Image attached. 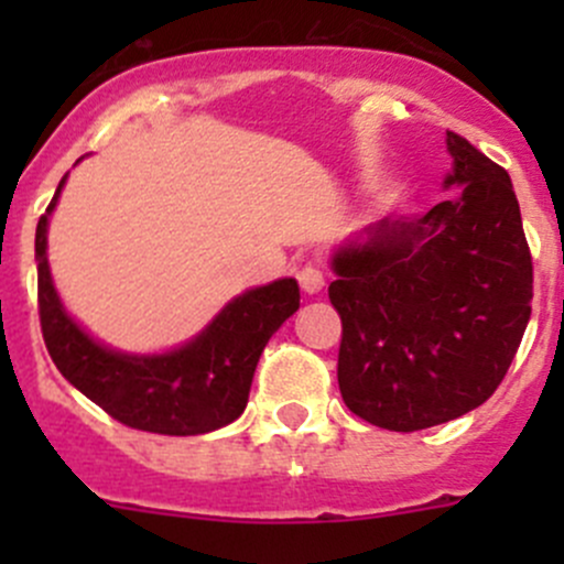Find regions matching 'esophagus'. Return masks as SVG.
<instances>
[{"instance_id": "obj_1", "label": "esophagus", "mask_w": 564, "mask_h": 564, "mask_svg": "<svg viewBox=\"0 0 564 564\" xmlns=\"http://www.w3.org/2000/svg\"><path fill=\"white\" fill-rule=\"evenodd\" d=\"M297 281H300V286H303V292L316 294L324 289V272L318 270L316 264H303L297 270Z\"/></svg>"}]
</instances>
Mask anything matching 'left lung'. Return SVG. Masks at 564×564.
<instances>
[{
  "label": "left lung",
  "mask_w": 564,
  "mask_h": 564,
  "mask_svg": "<svg viewBox=\"0 0 564 564\" xmlns=\"http://www.w3.org/2000/svg\"><path fill=\"white\" fill-rule=\"evenodd\" d=\"M447 150V202L379 220L333 256L340 395L357 417L403 434L488 401L532 314L513 182L453 130Z\"/></svg>",
  "instance_id": "8db88e82"
}]
</instances>
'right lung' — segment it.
Instances as JSON below:
<instances>
[{"instance_id": "add662e5", "label": "right lung", "mask_w": 564, "mask_h": 564, "mask_svg": "<svg viewBox=\"0 0 564 564\" xmlns=\"http://www.w3.org/2000/svg\"><path fill=\"white\" fill-rule=\"evenodd\" d=\"M62 176L35 231L37 311L45 349L62 377L128 429L196 436L235 423L248 403L267 340L300 308V286L281 278L231 300L204 333L166 355L135 357L106 349L65 314L45 259L48 215Z\"/></svg>"}]
</instances>
